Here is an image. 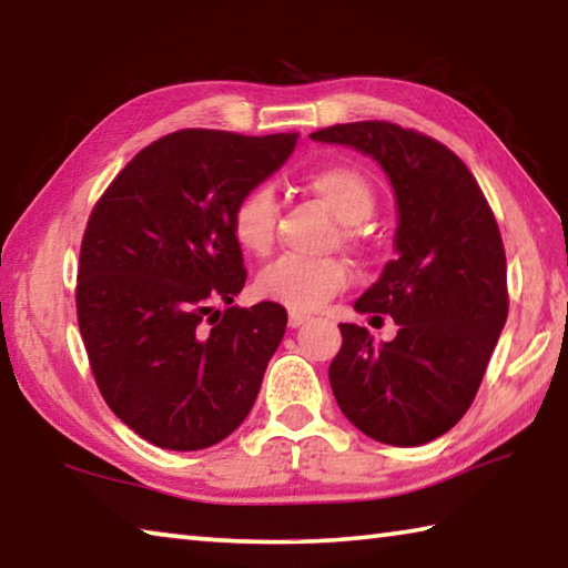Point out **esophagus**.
<instances>
[{"mask_svg": "<svg viewBox=\"0 0 568 568\" xmlns=\"http://www.w3.org/2000/svg\"><path fill=\"white\" fill-rule=\"evenodd\" d=\"M307 320H311L307 315L291 313V317H287V325H291V327H301V325H305V323H307Z\"/></svg>", "mask_w": 568, "mask_h": 568, "instance_id": "1", "label": "esophagus"}]
</instances>
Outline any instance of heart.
<instances>
[{"label":"heart","instance_id":"obj_1","mask_svg":"<svg viewBox=\"0 0 568 568\" xmlns=\"http://www.w3.org/2000/svg\"><path fill=\"white\" fill-rule=\"evenodd\" d=\"M305 189L315 193L339 221H343V239L363 248L367 243V233L363 221H367L375 211L377 195L375 185L359 171L355 163L333 161L320 163L307 171ZM277 231V199L267 183H255L248 191L239 195L231 209V233L235 243L245 253L267 255L273 251ZM353 273L349 265L339 257H307L285 255L281 261L263 267L255 277V293L285 305L293 313H315L333 301L335 295L347 291Z\"/></svg>","mask_w":568,"mask_h":568}]
</instances>
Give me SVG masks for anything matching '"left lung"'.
<instances>
[{
	"label": "left lung",
	"mask_w": 568,
	"mask_h": 568,
	"mask_svg": "<svg viewBox=\"0 0 568 568\" xmlns=\"http://www.w3.org/2000/svg\"><path fill=\"white\" fill-rule=\"evenodd\" d=\"M311 136L373 156L399 211L397 257L355 303L359 313L389 315L399 333L375 345L365 327L339 325L343 347L329 363V387L367 437L425 445L471 407L507 323V255L497 219L464 161L427 133L355 121Z\"/></svg>",
	"instance_id": "8db88e82"
}]
</instances>
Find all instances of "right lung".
Wrapping results in <instances>:
<instances>
[{
	"label": "right lung",
	"mask_w": 568,
	"mask_h": 568,
	"mask_svg": "<svg viewBox=\"0 0 568 568\" xmlns=\"http://www.w3.org/2000/svg\"><path fill=\"white\" fill-rule=\"evenodd\" d=\"M295 141L166 133L121 169L89 215L77 277L81 339L101 397L151 445L205 449L248 417L287 313L271 301L233 305L248 271L231 209L283 166Z\"/></svg>",
	"instance_id": "add662e5"
}]
</instances>
